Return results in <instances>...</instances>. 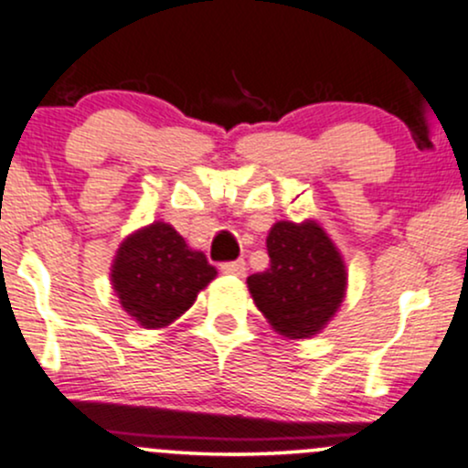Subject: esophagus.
I'll return each mask as SVG.
<instances>
[{
    "instance_id": "obj_1",
    "label": "esophagus",
    "mask_w": 468,
    "mask_h": 468,
    "mask_svg": "<svg viewBox=\"0 0 468 468\" xmlns=\"http://www.w3.org/2000/svg\"><path fill=\"white\" fill-rule=\"evenodd\" d=\"M219 271L227 272V275H238L241 277L246 272V261L244 260H235V261H222L219 264Z\"/></svg>"
}]
</instances>
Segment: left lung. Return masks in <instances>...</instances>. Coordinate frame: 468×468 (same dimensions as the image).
Instances as JSON below:
<instances>
[{
  "instance_id": "left-lung-1",
  "label": "left lung",
  "mask_w": 468,
  "mask_h": 468,
  "mask_svg": "<svg viewBox=\"0 0 468 468\" xmlns=\"http://www.w3.org/2000/svg\"><path fill=\"white\" fill-rule=\"evenodd\" d=\"M271 266L246 279L257 308L283 336L324 330L346 297L347 272L316 222H277L266 239Z\"/></svg>"
}]
</instances>
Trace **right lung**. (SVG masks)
Instances as JSON below:
<instances>
[{"instance_id": "1", "label": "right lung", "mask_w": 468, "mask_h": 468, "mask_svg": "<svg viewBox=\"0 0 468 468\" xmlns=\"http://www.w3.org/2000/svg\"><path fill=\"white\" fill-rule=\"evenodd\" d=\"M204 252L191 250L174 227L155 222L118 249L112 283L125 313L144 327H163L185 314L216 277Z\"/></svg>"}]
</instances>
